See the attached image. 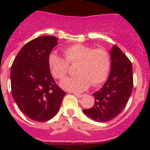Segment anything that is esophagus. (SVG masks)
Returning <instances> with one entry per match:
<instances>
[{
	"label": "esophagus",
	"instance_id": "34e87169",
	"mask_svg": "<svg viewBox=\"0 0 150 150\" xmlns=\"http://www.w3.org/2000/svg\"><path fill=\"white\" fill-rule=\"evenodd\" d=\"M74 95L76 97H78V98H83V97L84 96V95H83V94H78V93H74Z\"/></svg>",
	"mask_w": 150,
	"mask_h": 150
}]
</instances>
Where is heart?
<instances>
[{
    "mask_svg": "<svg viewBox=\"0 0 150 150\" xmlns=\"http://www.w3.org/2000/svg\"><path fill=\"white\" fill-rule=\"evenodd\" d=\"M64 59L52 52L49 55L48 65L52 76L57 79L65 77L70 71V64L76 65V76L61 82L63 89L80 92L90 85L98 86L105 81L111 68V55L104 48H93L76 43L63 49Z\"/></svg>",
    "mask_w": 150,
    "mask_h": 150,
    "instance_id": "obj_1",
    "label": "heart"
}]
</instances>
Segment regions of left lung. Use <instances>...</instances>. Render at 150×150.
<instances>
[{"mask_svg": "<svg viewBox=\"0 0 150 150\" xmlns=\"http://www.w3.org/2000/svg\"><path fill=\"white\" fill-rule=\"evenodd\" d=\"M111 68L108 79L93 94L95 104L83 112L97 122H108L117 116L126 106L133 89L132 62L117 46L110 51Z\"/></svg>", "mask_w": 150, "mask_h": 150, "instance_id": "left-lung-1", "label": "left lung"}]
</instances>
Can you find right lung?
<instances>
[{
	"instance_id": "1",
	"label": "right lung",
	"mask_w": 150,
	"mask_h": 150,
	"mask_svg": "<svg viewBox=\"0 0 150 150\" xmlns=\"http://www.w3.org/2000/svg\"><path fill=\"white\" fill-rule=\"evenodd\" d=\"M57 38L39 37L26 43L13 62L11 93L24 114L38 122L51 120L59 112L66 95L50 71L48 57Z\"/></svg>"
}]
</instances>
